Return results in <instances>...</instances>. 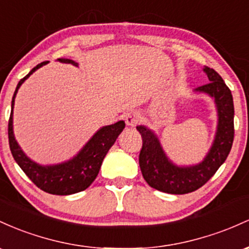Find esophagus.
<instances>
[{"label": "esophagus", "mask_w": 249, "mask_h": 249, "mask_svg": "<svg viewBox=\"0 0 249 249\" xmlns=\"http://www.w3.org/2000/svg\"><path fill=\"white\" fill-rule=\"evenodd\" d=\"M140 120H141V115H140L139 111L130 110L129 113H127L124 115L125 124H127V125H129V127H135L140 122Z\"/></svg>", "instance_id": "esophagus-1"}]
</instances>
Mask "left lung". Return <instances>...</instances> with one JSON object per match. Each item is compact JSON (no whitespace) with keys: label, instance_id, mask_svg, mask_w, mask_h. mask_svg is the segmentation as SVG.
Listing matches in <instances>:
<instances>
[{"label":"left lung","instance_id":"left-lung-1","mask_svg":"<svg viewBox=\"0 0 249 249\" xmlns=\"http://www.w3.org/2000/svg\"><path fill=\"white\" fill-rule=\"evenodd\" d=\"M203 71L211 82L196 88V91L214 97L219 124L213 146L201 163L191 167L175 166L163 153L155 134L143 125L136 127L142 138V148L139 155L141 173L148 185L160 192L187 194L196 191L216 173L231 149L234 140V105L231 89L214 69L205 67Z\"/></svg>","mask_w":249,"mask_h":249}]
</instances>
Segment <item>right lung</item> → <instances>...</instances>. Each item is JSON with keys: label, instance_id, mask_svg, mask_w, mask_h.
<instances>
[{"label": "right lung", "instance_id": "1", "mask_svg": "<svg viewBox=\"0 0 249 249\" xmlns=\"http://www.w3.org/2000/svg\"><path fill=\"white\" fill-rule=\"evenodd\" d=\"M60 62L71 63L77 66L72 60L69 58H58ZM48 63L44 61L34 67L29 74L26 75L23 79L19 80L15 93H14L12 101V113H10L9 122H8V138H9V147L13 158L18 162L21 169L26 173V175L38 188L43 192L54 195H71L87 189L96 178L99 170L101 168L103 159L114 142L116 141L117 136L124 130V122L119 121L116 124L106 125L101 128L95 135L89 140V142L83 147V149L71 160L64 162V163L55 164V166H40L35 163L30 159H28L26 154L18 147V142L14 138L13 133V108L15 102V96L18 93L19 86L30 76L36 69L41 68L42 66Z\"/></svg>", "mask_w": 249, "mask_h": 249}]
</instances>
